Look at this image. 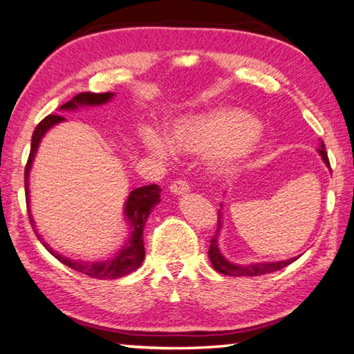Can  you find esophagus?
<instances>
[{
    "label": "esophagus",
    "mask_w": 354,
    "mask_h": 354,
    "mask_svg": "<svg viewBox=\"0 0 354 354\" xmlns=\"http://www.w3.org/2000/svg\"><path fill=\"white\" fill-rule=\"evenodd\" d=\"M169 192L172 194H177V196H182V194H187L189 192V185L185 182V180H176L174 182L171 187H169Z\"/></svg>",
    "instance_id": "34e87169"
}]
</instances>
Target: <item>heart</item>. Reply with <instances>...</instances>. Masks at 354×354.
Here are the masks:
<instances>
[{
  "mask_svg": "<svg viewBox=\"0 0 354 354\" xmlns=\"http://www.w3.org/2000/svg\"><path fill=\"white\" fill-rule=\"evenodd\" d=\"M259 123L241 109H210L187 113L167 127L166 140L155 131H145L140 145L151 156L169 160L176 153H205L215 174H230L245 161L259 142Z\"/></svg>",
  "mask_w": 354,
  "mask_h": 354,
  "instance_id": "obj_1",
  "label": "heart"
}]
</instances>
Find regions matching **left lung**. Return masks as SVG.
Segmentation results:
<instances>
[{
    "label": "left lung",
    "mask_w": 354,
    "mask_h": 354,
    "mask_svg": "<svg viewBox=\"0 0 354 354\" xmlns=\"http://www.w3.org/2000/svg\"><path fill=\"white\" fill-rule=\"evenodd\" d=\"M318 153L322 155V158L324 161V165L330 169L329 165V158H328V151L324 149V144L322 142L318 149ZM223 205V204H221ZM223 212H218V226H216V232L215 236L212 237L210 241V247H209V259L214 269L220 274L230 275V277H254V275H264V274H270V272L280 270L286 268L288 264H291L292 261H296L297 258H290L286 261H275V263H253V264H236L227 261L223 253L220 252L218 247V237H220V231L223 227Z\"/></svg>",
    "instance_id": "obj_1"
}]
</instances>
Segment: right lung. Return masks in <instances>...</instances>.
Returning <instances> with one entry per match:
<instances>
[{
    "label": "right lung",
    "mask_w": 354,
    "mask_h": 354,
    "mask_svg": "<svg viewBox=\"0 0 354 354\" xmlns=\"http://www.w3.org/2000/svg\"><path fill=\"white\" fill-rule=\"evenodd\" d=\"M113 96H115L113 93H79L71 101L64 102L63 106H59L58 111L74 112L80 107L102 106V104H107ZM64 120H66V118L62 115H48L39 124H37L35 133H32L31 150H30L28 162H26V167H25V196H26V207H28L31 226L42 245H44L48 250V253L53 254L59 263H63L64 266H68V268L74 270L82 272V274L91 277V279H100V280L120 279V277L131 274V272H134L140 264H142V261L145 258L144 226L147 223V218H149L151 209H153L155 205L161 201L160 199L161 188L158 185H147V187L133 189V192L128 194L127 201H124L123 216L129 225V236L127 239V242H124V245L118 250L115 257L91 263V261L71 259V258L63 257L62 253L55 252V250H52V247L48 245L44 239H42L41 234L37 232L35 220H32V215L30 210V171L42 138H44L48 129Z\"/></svg>",
    "instance_id": "obj_1"
}]
</instances>
